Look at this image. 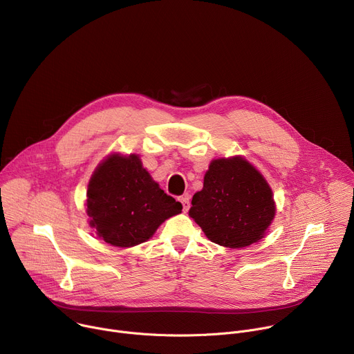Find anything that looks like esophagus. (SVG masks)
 Instances as JSON below:
<instances>
[{"label":"esophagus","instance_id":"esophagus-1","mask_svg":"<svg viewBox=\"0 0 354 354\" xmlns=\"http://www.w3.org/2000/svg\"><path fill=\"white\" fill-rule=\"evenodd\" d=\"M179 200H180V203H182V206H183V212L186 213V212L190 209V197H189L187 194H185V196H182Z\"/></svg>","mask_w":354,"mask_h":354}]
</instances>
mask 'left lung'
<instances>
[{
  "instance_id": "obj_1",
  "label": "left lung",
  "mask_w": 354,
  "mask_h": 354,
  "mask_svg": "<svg viewBox=\"0 0 354 354\" xmlns=\"http://www.w3.org/2000/svg\"><path fill=\"white\" fill-rule=\"evenodd\" d=\"M274 214L269 183L242 157L213 160L189 210L212 242L234 249L262 239Z\"/></svg>"
}]
</instances>
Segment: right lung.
<instances>
[{
	"mask_svg": "<svg viewBox=\"0 0 354 354\" xmlns=\"http://www.w3.org/2000/svg\"><path fill=\"white\" fill-rule=\"evenodd\" d=\"M89 225L105 242L130 248L145 242L182 205L142 168L137 154H112L95 169L86 190Z\"/></svg>",
	"mask_w": 354,
	"mask_h": 354,
	"instance_id": "right-lung-1",
	"label": "right lung"
}]
</instances>
